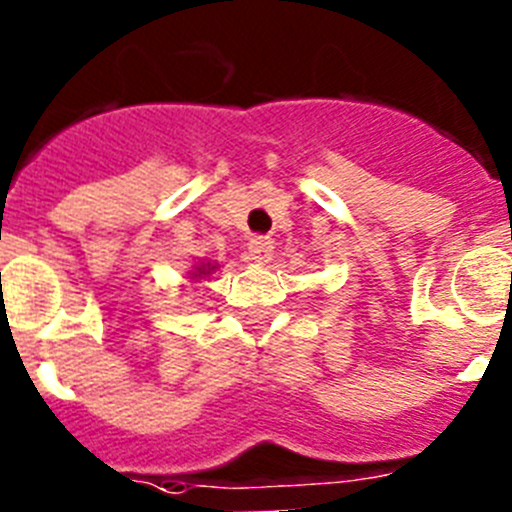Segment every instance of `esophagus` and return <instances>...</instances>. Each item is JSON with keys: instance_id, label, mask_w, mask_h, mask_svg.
Wrapping results in <instances>:
<instances>
[{"instance_id": "obj_1", "label": "esophagus", "mask_w": 512, "mask_h": 512, "mask_svg": "<svg viewBox=\"0 0 512 512\" xmlns=\"http://www.w3.org/2000/svg\"><path fill=\"white\" fill-rule=\"evenodd\" d=\"M248 253H251L253 261L264 264V261L271 259V253H274V243L269 238H264V235H256V238L248 241Z\"/></svg>"}]
</instances>
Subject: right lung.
Returning <instances> with one entry per match:
<instances>
[{
  "instance_id": "1",
  "label": "right lung",
  "mask_w": 512,
  "mask_h": 512,
  "mask_svg": "<svg viewBox=\"0 0 512 512\" xmlns=\"http://www.w3.org/2000/svg\"><path fill=\"white\" fill-rule=\"evenodd\" d=\"M215 269H217V264H212V261H200V264L192 266V271H189V279H192V282H200V279L210 277Z\"/></svg>"
}]
</instances>
